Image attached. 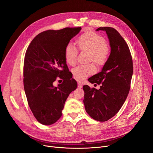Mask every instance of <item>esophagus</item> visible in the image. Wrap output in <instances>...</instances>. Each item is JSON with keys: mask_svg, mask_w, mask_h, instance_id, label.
Listing matches in <instances>:
<instances>
[{"mask_svg": "<svg viewBox=\"0 0 153 153\" xmlns=\"http://www.w3.org/2000/svg\"><path fill=\"white\" fill-rule=\"evenodd\" d=\"M77 85H78L79 88H82V82H80V81L78 82Z\"/></svg>", "mask_w": 153, "mask_h": 153, "instance_id": "34e87169", "label": "esophagus"}]
</instances>
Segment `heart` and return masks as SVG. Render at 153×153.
Segmentation results:
<instances>
[{
    "label": "heart",
    "mask_w": 153,
    "mask_h": 153,
    "mask_svg": "<svg viewBox=\"0 0 153 153\" xmlns=\"http://www.w3.org/2000/svg\"><path fill=\"white\" fill-rule=\"evenodd\" d=\"M77 43L81 50L91 52V60L98 65H103L107 62L110 55V48L106 44L105 38L102 36L93 31H87L79 37ZM77 54L76 47L71 43H68L64 50L66 62L71 66H74L77 62ZM95 71L96 68L94 64H81L72 70V74L75 79L82 80Z\"/></svg>",
    "instance_id": "heart-1"
}]
</instances>
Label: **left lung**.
<instances>
[{
    "instance_id": "8db88e82",
    "label": "left lung",
    "mask_w": 153,
    "mask_h": 153,
    "mask_svg": "<svg viewBox=\"0 0 153 153\" xmlns=\"http://www.w3.org/2000/svg\"><path fill=\"white\" fill-rule=\"evenodd\" d=\"M109 39L111 51L101 72L88 79L91 83L100 84L97 90L83 86L84 104L87 113L93 119L106 122L122 108L130 89L133 75V60L125 39L114 28L100 27Z\"/></svg>"
}]
</instances>
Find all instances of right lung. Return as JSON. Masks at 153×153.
<instances>
[{"label":"right lung","instance_id":"right-lung-1","mask_svg":"<svg viewBox=\"0 0 153 153\" xmlns=\"http://www.w3.org/2000/svg\"><path fill=\"white\" fill-rule=\"evenodd\" d=\"M81 27L50 30L36 36L24 59L23 85L28 105L38 122L44 125L56 122L64 103L77 86L66 64L64 50ZM63 80L57 87L53 82Z\"/></svg>","mask_w":153,"mask_h":153}]
</instances>
